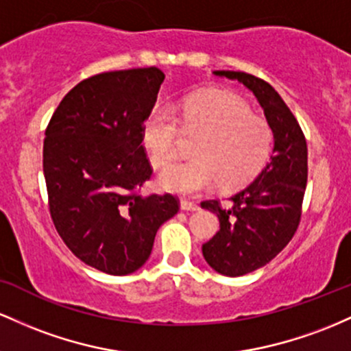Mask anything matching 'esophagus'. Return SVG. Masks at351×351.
Instances as JSON below:
<instances>
[{"mask_svg": "<svg viewBox=\"0 0 351 351\" xmlns=\"http://www.w3.org/2000/svg\"><path fill=\"white\" fill-rule=\"evenodd\" d=\"M180 208L182 210H199V206L195 202H191V200H180Z\"/></svg>", "mask_w": 351, "mask_h": 351, "instance_id": "esophagus-1", "label": "esophagus"}]
</instances>
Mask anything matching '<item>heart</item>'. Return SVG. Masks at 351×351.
<instances>
[{
	"instance_id": "b5f03b06",
	"label": "heart",
	"mask_w": 351,
	"mask_h": 351,
	"mask_svg": "<svg viewBox=\"0 0 351 351\" xmlns=\"http://www.w3.org/2000/svg\"><path fill=\"white\" fill-rule=\"evenodd\" d=\"M180 119L184 131L202 137L192 151L195 159L172 165L159 176L164 191L195 195L217 184L223 191H234L254 180L269 162L274 147L270 124L234 94L212 90L187 96L180 104ZM182 125L165 106L149 112L143 139L156 167L177 159Z\"/></svg>"
}]
</instances>
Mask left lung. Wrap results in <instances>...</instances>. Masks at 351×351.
I'll use <instances>...</instances> for the list:
<instances>
[{
	"instance_id": "left-lung-1",
	"label": "left lung",
	"mask_w": 351,
	"mask_h": 351,
	"mask_svg": "<svg viewBox=\"0 0 351 351\" xmlns=\"http://www.w3.org/2000/svg\"><path fill=\"white\" fill-rule=\"evenodd\" d=\"M254 93L274 131L270 162L245 189L228 199L204 200L217 214L220 228L202 245L204 258L219 274L240 277L267 265L297 232L305 195L306 141L297 119L269 82L240 71H214Z\"/></svg>"
}]
</instances>
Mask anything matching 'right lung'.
Here are the masks:
<instances>
[{"mask_svg":"<svg viewBox=\"0 0 351 351\" xmlns=\"http://www.w3.org/2000/svg\"><path fill=\"white\" fill-rule=\"evenodd\" d=\"M157 68L96 74L62 97L46 129L43 172L58 234L86 265L128 275L147 262L174 195H139L152 174L144 121L164 81Z\"/></svg>","mask_w":351,"mask_h":351,"instance_id":"right-lung-1","label":"right lung"}]
</instances>
